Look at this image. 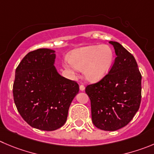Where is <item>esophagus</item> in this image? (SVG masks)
<instances>
[{"label":"esophagus","instance_id":"1","mask_svg":"<svg viewBox=\"0 0 154 154\" xmlns=\"http://www.w3.org/2000/svg\"><path fill=\"white\" fill-rule=\"evenodd\" d=\"M80 90H81V91H84V90H85V87H84V85L81 84V85L80 86Z\"/></svg>","mask_w":154,"mask_h":154}]
</instances>
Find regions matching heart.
Instances as JSON below:
<instances>
[{
  "mask_svg": "<svg viewBox=\"0 0 154 154\" xmlns=\"http://www.w3.org/2000/svg\"><path fill=\"white\" fill-rule=\"evenodd\" d=\"M113 60L114 53L109 45H90L74 50L64 67L72 72L84 70L87 80L96 81L109 72Z\"/></svg>",
  "mask_w": 154,
  "mask_h": 154,
  "instance_id": "heart-1",
  "label": "heart"
}]
</instances>
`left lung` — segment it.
<instances>
[{
	"label": "left lung",
	"mask_w": 154,
	"mask_h": 154,
	"mask_svg": "<svg viewBox=\"0 0 154 154\" xmlns=\"http://www.w3.org/2000/svg\"><path fill=\"white\" fill-rule=\"evenodd\" d=\"M114 64L102 80L86 87L91 103L92 122L98 128L116 131L127 125L141 101V74L135 58L117 42Z\"/></svg>",
	"instance_id": "obj_1"
}]
</instances>
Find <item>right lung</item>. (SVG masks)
<instances>
[{"label":"right lung","mask_w":154,"mask_h":154,"mask_svg":"<svg viewBox=\"0 0 154 154\" xmlns=\"http://www.w3.org/2000/svg\"><path fill=\"white\" fill-rule=\"evenodd\" d=\"M54 52L48 48L29 52L16 69L13 86L14 103L24 121L49 131L64 125L79 92L77 82L57 73Z\"/></svg>","instance_id":"right-lung-1"}]
</instances>
